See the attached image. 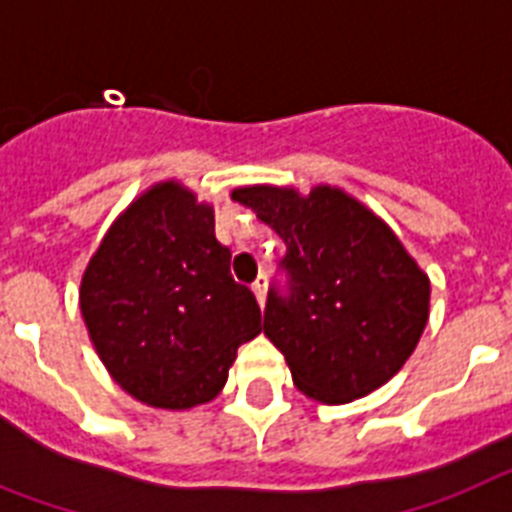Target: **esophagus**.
I'll return each instance as SVG.
<instances>
[{"label": "esophagus", "instance_id": "1", "mask_svg": "<svg viewBox=\"0 0 512 512\" xmlns=\"http://www.w3.org/2000/svg\"><path fill=\"white\" fill-rule=\"evenodd\" d=\"M252 291H255L260 306L265 304V296H268V278H265V275H257L255 283H252Z\"/></svg>", "mask_w": 512, "mask_h": 512}]
</instances>
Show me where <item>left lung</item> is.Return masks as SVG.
I'll return each instance as SVG.
<instances>
[{"label": "left lung", "instance_id": "8db88e82", "mask_svg": "<svg viewBox=\"0 0 512 512\" xmlns=\"http://www.w3.org/2000/svg\"><path fill=\"white\" fill-rule=\"evenodd\" d=\"M231 198L286 242L291 293H268L265 335L322 404L371 394L407 363L430 317V278L381 216L332 185H247Z\"/></svg>", "mask_w": 512, "mask_h": 512}]
</instances>
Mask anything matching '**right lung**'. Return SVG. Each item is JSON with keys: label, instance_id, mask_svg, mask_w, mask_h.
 Returning a JSON list of instances; mask_svg holds the SVG:
<instances>
[{"label": "right lung", "instance_id": "obj_1", "mask_svg": "<svg viewBox=\"0 0 512 512\" xmlns=\"http://www.w3.org/2000/svg\"><path fill=\"white\" fill-rule=\"evenodd\" d=\"M211 203L154 182L110 224L79 286L90 340L113 381L159 410L216 399L237 348L262 332L255 293L231 278Z\"/></svg>", "mask_w": 512, "mask_h": 512}]
</instances>
